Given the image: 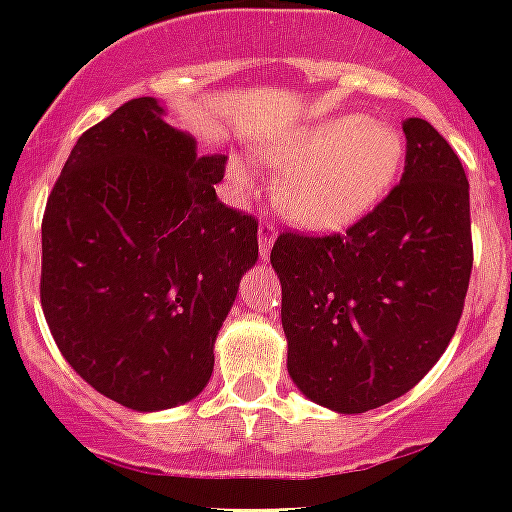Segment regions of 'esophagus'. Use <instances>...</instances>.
<instances>
[{
    "label": "esophagus",
    "mask_w": 512,
    "mask_h": 512,
    "mask_svg": "<svg viewBox=\"0 0 512 512\" xmlns=\"http://www.w3.org/2000/svg\"><path fill=\"white\" fill-rule=\"evenodd\" d=\"M276 233H279L276 223H271V220H263V223H260V228H257L260 257H268V252H271V247H273V241H276Z\"/></svg>",
    "instance_id": "1"
}]
</instances>
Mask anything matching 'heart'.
Returning a JSON list of instances; mask_svg holds the SVG:
<instances>
[{"instance_id": "b5f03b06", "label": "heart", "mask_w": 512, "mask_h": 512, "mask_svg": "<svg viewBox=\"0 0 512 512\" xmlns=\"http://www.w3.org/2000/svg\"><path fill=\"white\" fill-rule=\"evenodd\" d=\"M265 159L292 162L281 172L276 196L313 228H337L385 196L404 162V140L390 124L342 114L305 124L271 148ZM244 183L247 170L233 167Z\"/></svg>"}]
</instances>
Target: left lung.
Instances as JSON below:
<instances>
[{"instance_id":"8db88e82","label":"left lung","mask_w":512,"mask_h":512,"mask_svg":"<svg viewBox=\"0 0 512 512\" xmlns=\"http://www.w3.org/2000/svg\"><path fill=\"white\" fill-rule=\"evenodd\" d=\"M401 183L342 233L284 231L287 369L305 396L361 414L412 390L462 319L473 268L470 191L460 156L425 119H406Z\"/></svg>"}]
</instances>
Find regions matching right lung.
<instances>
[{
	"label": "right lung",
	"instance_id": "right-lung-1",
	"mask_svg": "<svg viewBox=\"0 0 512 512\" xmlns=\"http://www.w3.org/2000/svg\"><path fill=\"white\" fill-rule=\"evenodd\" d=\"M135 98L76 140L42 217L39 297L76 374L116 404L156 412L199 396L257 220L225 207V156Z\"/></svg>",
	"mask_w": 512,
	"mask_h": 512
}]
</instances>
